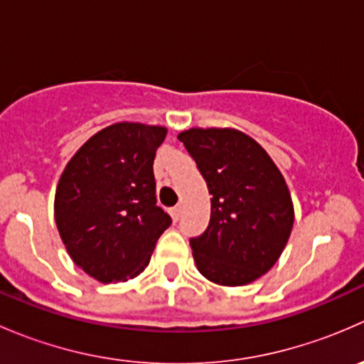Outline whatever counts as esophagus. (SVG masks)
<instances>
[{"label":"esophagus","instance_id":"esophagus-1","mask_svg":"<svg viewBox=\"0 0 364 364\" xmlns=\"http://www.w3.org/2000/svg\"><path fill=\"white\" fill-rule=\"evenodd\" d=\"M179 215H181V205H174V208H171V216L174 222H178Z\"/></svg>","mask_w":364,"mask_h":364}]
</instances>
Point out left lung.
<instances>
[{
	"label": "left lung",
	"instance_id": "obj_1",
	"mask_svg": "<svg viewBox=\"0 0 364 364\" xmlns=\"http://www.w3.org/2000/svg\"><path fill=\"white\" fill-rule=\"evenodd\" d=\"M178 139L213 196L208 229L190 237L197 269L213 284H250L291 236L294 208L284 176L262 146L234 128H190Z\"/></svg>",
	"mask_w": 364,
	"mask_h": 364
}]
</instances>
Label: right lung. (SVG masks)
<instances>
[{
    "label": "right lung",
    "mask_w": 364,
    "mask_h": 364,
    "mask_svg": "<svg viewBox=\"0 0 364 364\" xmlns=\"http://www.w3.org/2000/svg\"><path fill=\"white\" fill-rule=\"evenodd\" d=\"M164 127L116 123L95 134L61 174L54 218L73 262L102 284L135 278L171 216L156 204L153 161Z\"/></svg>",
    "instance_id": "1"
}]
</instances>
